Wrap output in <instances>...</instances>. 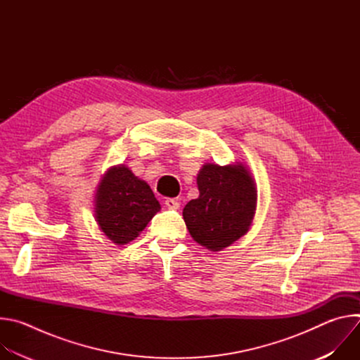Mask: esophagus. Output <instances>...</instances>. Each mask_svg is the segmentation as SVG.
Listing matches in <instances>:
<instances>
[{"instance_id": "obj_1", "label": "esophagus", "mask_w": 360, "mask_h": 360, "mask_svg": "<svg viewBox=\"0 0 360 360\" xmlns=\"http://www.w3.org/2000/svg\"><path fill=\"white\" fill-rule=\"evenodd\" d=\"M165 205L167 207L169 208V210H179V200L178 199H175V198H168L167 200H165Z\"/></svg>"}]
</instances>
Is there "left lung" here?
<instances>
[{
    "mask_svg": "<svg viewBox=\"0 0 360 360\" xmlns=\"http://www.w3.org/2000/svg\"><path fill=\"white\" fill-rule=\"evenodd\" d=\"M199 196L184 208V221L191 236L211 250H222L252 224L256 191L242 165L207 164L198 174Z\"/></svg>",
    "mask_w": 360,
    "mask_h": 360,
    "instance_id": "left-lung-1",
    "label": "left lung"
}]
</instances>
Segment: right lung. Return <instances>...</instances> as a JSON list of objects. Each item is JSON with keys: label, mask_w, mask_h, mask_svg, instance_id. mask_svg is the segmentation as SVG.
I'll return each mask as SVG.
<instances>
[{"label": "right lung", "mask_w": 360, "mask_h": 360, "mask_svg": "<svg viewBox=\"0 0 360 360\" xmlns=\"http://www.w3.org/2000/svg\"><path fill=\"white\" fill-rule=\"evenodd\" d=\"M95 210L102 232L114 243L125 245L160 212L161 205L145 181L120 165L111 168L102 178Z\"/></svg>", "instance_id": "1"}]
</instances>
